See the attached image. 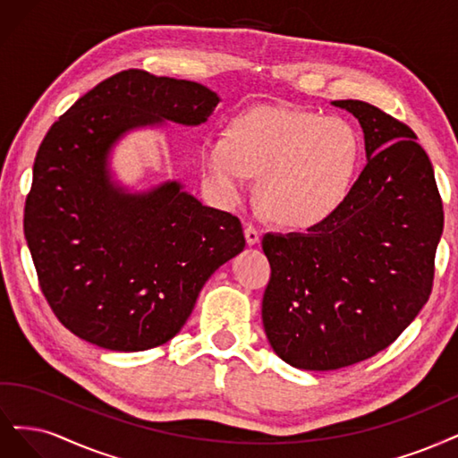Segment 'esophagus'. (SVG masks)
<instances>
[{
	"instance_id": "1",
	"label": "esophagus",
	"mask_w": 458,
	"mask_h": 458,
	"mask_svg": "<svg viewBox=\"0 0 458 458\" xmlns=\"http://www.w3.org/2000/svg\"><path fill=\"white\" fill-rule=\"evenodd\" d=\"M260 240V232L255 226H245V242L247 245H257Z\"/></svg>"
}]
</instances>
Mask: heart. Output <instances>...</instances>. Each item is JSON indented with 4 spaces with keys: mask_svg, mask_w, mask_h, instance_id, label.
I'll return each mask as SVG.
<instances>
[{
    "mask_svg": "<svg viewBox=\"0 0 458 458\" xmlns=\"http://www.w3.org/2000/svg\"><path fill=\"white\" fill-rule=\"evenodd\" d=\"M358 157L356 132L341 117L277 106L238 114L226 137H205L198 150L201 184L215 205L235 209L260 176L262 203L291 228L319 225L343 203Z\"/></svg>",
    "mask_w": 458,
    "mask_h": 458,
    "instance_id": "1",
    "label": "heart"
}]
</instances>
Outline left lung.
Here are the masks:
<instances>
[{
    "mask_svg": "<svg viewBox=\"0 0 458 458\" xmlns=\"http://www.w3.org/2000/svg\"><path fill=\"white\" fill-rule=\"evenodd\" d=\"M361 125L367 165L308 233H267L262 326L304 371H335L390 346L430 297L444 205L405 123L361 100H333Z\"/></svg>",
    "mask_w": 458,
    "mask_h": 458,
    "instance_id": "8db88e82",
    "label": "left lung"
}]
</instances>
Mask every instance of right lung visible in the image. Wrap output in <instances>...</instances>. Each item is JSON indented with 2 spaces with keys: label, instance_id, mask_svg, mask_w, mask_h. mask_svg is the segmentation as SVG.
<instances>
[{
  "label": "right lung",
  "instance_id": "1",
  "mask_svg": "<svg viewBox=\"0 0 458 458\" xmlns=\"http://www.w3.org/2000/svg\"><path fill=\"white\" fill-rule=\"evenodd\" d=\"M218 102L201 83L123 70L73 102L43 139L24 235L51 310L83 341L114 352L165 344L205 282L243 250L240 220L182 182L132 191L112 169L129 132L201 125Z\"/></svg>",
  "mask_w": 458,
  "mask_h": 458
}]
</instances>
